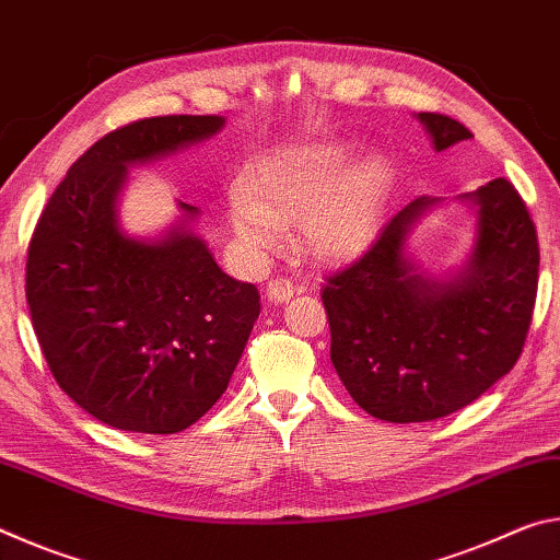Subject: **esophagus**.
<instances>
[{"label":"esophagus","mask_w":560,"mask_h":560,"mask_svg":"<svg viewBox=\"0 0 560 560\" xmlns=\"http://www.w3.org/2000/svg\"><path fill=\"white\" fill-rule=\"evenodd\" d=\"M293 293H296V287H293V283L289 281V279H283V277H277V279H271L269 283H267V296L273 301V303H281V301H289Z\"/></svg>","instance_id":"1"}]
</instances>
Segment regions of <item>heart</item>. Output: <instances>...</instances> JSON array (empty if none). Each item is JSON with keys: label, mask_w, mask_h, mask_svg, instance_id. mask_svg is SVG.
I'll return each mask as SVG.
<instances>
[{"label": "heart", "mask_w": 560, "mask_h": 560, "mask_svg": "<svg viewBox=\"0 0 560 560\" xmlns=\"http://www.w3.org/2000/svg\"><path fill=\"white\" fill-rule=\"evenodd\" d=\"M355 148L306 140L261 158L246 185L230 192V222L252 252L279 242L281 226L299 224L301 242L318 261H340L373 240L390 192V165L371 155L355 166Z\"/></svg>", "instance_id": "obj_1"}]
</instances>
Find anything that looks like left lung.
Masks as SVG:
<instances>
[{
    "mask_svg": "<svg viewBox=\"0 0 560 560\" xmlns=\"http://www.w3.org/2000/svg\"><path fill=\"white\" fill-rule=\"evenodd\" d=\"M434 150L471 130L420 113ZM477 205V244L457 279L434 281L405 257V236L438 200L405 205L346 269L328 273L324 299L330 360L350 397L385 422H430L485 395L524 350L538 289V236L506 177L464 195Z\"/></svg>",
    "mask_w": 560,
    "mask_h": 560,
    "instance_id": "1",
    "label": "left lung"
}]
</instances>
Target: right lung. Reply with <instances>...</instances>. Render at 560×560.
Returning a JSON list of instances; mask_svg holds the SVG:
<instances>
[{"label": "right lung", "mask_w": 560, "mask_h": 560, "mask_svg": "<svg viewBox=\"0 0 560 560\" xmlns=\"http://www.w3.org/2000/svg\"><path fill=\"white\" fill-rule=\"evenodd\" d=\"M220 116H158L93 143L54 189L26 252V303L51 375L96 420L175 434L220 400L259 318V291L185 226L118 230L126 167L214 136ZM187 214L195 207L179 202Z\"/></svg>", "instance_id": "obj_1"}]
</instances>
